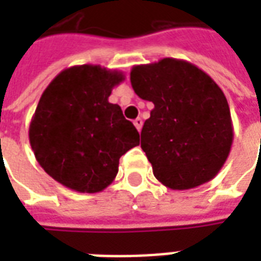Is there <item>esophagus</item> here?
I'll return each instance as SVG.
<instances>
[{
    "instance_id": "esophagus-1",
    "label": "esophagus",
    "mask_w": 261,
    "mask_h": 261,
    "mask_svg": "<svg viewBox=\"0 0 261 261\" xmlns=\"http://www.w3.org/2000/svg\"><path fill=\"white\" fill-rule=\"evenodd\" d=\"M134 125L137 127V130L141 131V128H142V119H141V117H137V119L134 120Z\"/></svg>"
}]
</instances>
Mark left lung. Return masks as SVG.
Instances as JSON below:
<instances>
[{
    "instance_id": "obj_1",
    "label": "left lung",
    "mask_w": 261,
    "mask_h": 261,
    "mask_svg": "<svg viewBox=\"0 0 261 261\" xmlns=\"http://www.w3.org/2000/svg\"><path fill=\"white\" fill-rule=\"evenodd\" d=\"M130 81L138 96L153 103L141 131L153 176L172 190L214 179L233 141L229 105L215 81L177 59L134 65Z\"/></svg>"
}]
</instances>
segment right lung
<instances>
[{
	"mask_svg": "<svg viewBox=\"0 0 261 261\" xmlns=\"http://www.w3.org/2000/svg\"><path fill=\"white\" fill-rule=\"evenodd\" d=\"M124 74L100 65L61 71L43 92L29 141L44 172L74 192L99 193L114 180L119 159L140 144L134 124L109 102Z\"/></svg>",
	"mask_w": 261,
	"mask_h": 261,
	"instance_id": "add662e5",
	"label": "right lung"
}]
</instances>
